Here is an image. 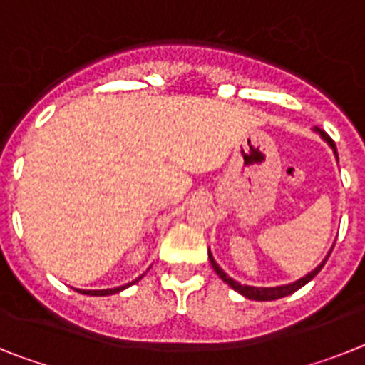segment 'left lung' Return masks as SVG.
<instances>
[{
	"instance_id": "1",
	"label": "left lung",
	"mask_w": 365,
	"mask_h": 365,
	"mask_svg": "<svg viewBox=\"0 0 365 365\" xmlns=\"http://www.w3.org/2000/svg\"><path fill=\"white\" fill-rule=\"evenodd\" d=\"M314 130H316V132H318L319 135H322L323 139H325V141H327L329 145H331V148H332V150H334L336 158H338V152H336L334 141H332V139L329 138V135L325 134V132H323L322 128H318V126H316ZM331 252H332V250H331ZM331 252H329V255H331ZM207 255H209V261H211V266H213V270L217 272V275L222 279V281H224V283L230 284V287L233 288V290H237V292H239V294H242L244 297H248V299H255V301H274V299H279V297L290 296V294H294V292H296V290H299L301 287H305V284L309 283V281H312V279H314L316 275L319 274V270H322L323 266H325V262H327V259H329V255H327V257H325V259H323V261H322V264L316 266L314 270L310 272V274H307L305 277L297 279L296 283L283 284V287L261 288V287H248V284L237 283L235 279H231L230 275H227L226 272L222 270L220 266L217 264V261H215V259H213V255H211V252H209Z\"/></svg>"
}]
</instances>
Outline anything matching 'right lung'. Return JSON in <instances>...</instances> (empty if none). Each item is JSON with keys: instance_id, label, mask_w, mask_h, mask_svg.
<instances>
[{"instance_id": "right-lung-1", "label": "right lung", "mask_w": 365, "mask_h": 365, "mask_svg": "<svg viewBox=\"0 0 365 365\" xmlns=\"http://www.w3.org/2000/svg\"><path fill=\"white\" fill-rule=\"evenodd\" d=\"M139 279H141V277H139ZM139 279H135L134 283H138ZM134 283H128V284H125V287L108 288V290H78V292H81V294H88V296H112V294L121 292V290H125L126 287H130V284H134Z\"/></svg>"}]
</instances>
